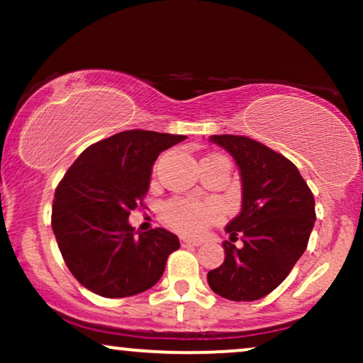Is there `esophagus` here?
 Wrapping results in <instances>:
<instances>
[{
  "mask_svg": "<svg viewBox=\"0 0 363 363\" xmlns=\"http://www.w3.org/2000/svg\"><path fill=\"white\" fill-rule=\"evenodd\" d=\"M181 245L182 247H198V245H201V242L199 240L187 239V237H181Z\"/></svg>",
  "mask_w": 363,
  "mask_h": 363,
  "instance_id": "1",
  "label": "esophagus"
}]
</instances>
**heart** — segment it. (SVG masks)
Wrapping results in <instances>:
<instances>
[{"instance_id":"b5f03b06","label":"heart","mask_w":363,"mask_h":363,"mask_svg":"<svg viewBox=\"0 0 363 363\" xmlns=\"http://www.w3.org/2000/svg\"><path fill=\"white\" fill-rule=\"evenodd\" d=\"M162 215L174 230L186 235H199L220 218L222 208L216 203L179 198L169 201L162 210Z\"/></svg>"}]
</instances>
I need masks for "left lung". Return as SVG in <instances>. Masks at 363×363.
Segmentation results:
<instances>
[{
    "mask_svg": "<svg viewBox=\"0 0 363 363\" xmlns=\"http://www.w3.org/2000/svg\"><path fill=\"white\" fill-rule=\"evenodd\" d=\"M210 141L227 150L240 170L242 208L225 230L232 242L240 236L243 245L225 240V261L208 272V285L228 301H257L289 277L306 251L315 222L314 196L289 158L259 141L235 135H213Z\"/></svg>",
    "mask_w": 363,
    "mask_h": 363,
    "instance_id": "left-lung-1",
    "label": "left lung"
}]
</instances>
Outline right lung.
<instances>
[{"instance_id": "right-lung-1", "label": "right lung", "mask_w": 363, "mask_h": 363, "mask_svg": "<svg viewBox=\"0 0 363 363\" xmlns=\"http://www.w3.org/2000/svg\"><path fill=\"white\" fill-rule=\"evenodd\" d=\"M182 135L129 129L90 145L57 184L52 232L62 259L85 289L107 298L152 289L179 239L165 228L135 237L129 211L143 205L153 164Z\"/></svg>"}]
</instances>
